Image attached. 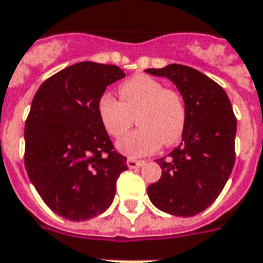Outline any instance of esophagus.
Instances as JSON below:
<instances>
[{
	"mask_svg": "<svg viewBox=\"0 0 263 263\" xmlns=\"http://www.w3.org/2000/svg\"><path fill=\"white\" fill-rule=\"evenodd\" d=\"M126 163H127V166H129L130 169H134V167H140L141 165H144V161H137V159L129 158Z\"/></svg>",
	"mask_w": 263,
	"mask_h": 263,
	"instance_id": "1",
	"label": "esophagus"
}]
</instances>
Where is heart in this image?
<instances>
[{
	"label": "heart",
	"mask_w": 263,
	"mask_h": 263,
	"mask_svg": "<svg viewBox=\"0 0 263 263\" xmlns=\"http://www.w3.org/2000/svg\"><path fill=\"white\" fill-rule=\"evenodd\" d=\"M120 100L105 92L98 100V116L104 129L122 137L133 123L139 129L118 141V149L129 157H143L163 143L180 141L187 122V106L180 92L165 88L163 83L145 74H136L119 87Z\"/></svg>",
	"instance_id": "heart-1"
}]
</instances>
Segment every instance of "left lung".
I'll list each match as a JSON object with an SVG mask.
<instances>
[{
  "label": "left lung",
  "mask_w": 263,
  "mask_h": 263,
  "mask_svg": "<svg viewBox=\"0 0 263 263\" xmlns=\"http://www.w3.org/2000/svg\"><path fill=\"white\" fill-rule=\"evenodd\" d=\"M145 72L172 80L187 106L180 145L157 161L162 176L148 185V197L166 214L194 216L218 198L234 166L237 119L232 104L218 83L190 66L172 64Z\"/></svg>",
  "instance_id": "left-lung-1"
}]
</instances>
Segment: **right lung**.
<instances>
[{
  "mask_svg": "<svg viewBox=\"0 0 263 263\" xmlns=\"http://www.w3.org/2000/svg\"><path fill=\"white\" fill-rule=\"evenodd\" d=\"M124 78L115 65L80 62L47 79L25 124V166L49 209L73 222L109 208L127 169L98 116L106 87Z\"/></svg>",
  "mask_w": 263,
  "mask_h": 263,
  "instance_id": "right-lung-1",
  "label": "right lung"
}]
</instances>
